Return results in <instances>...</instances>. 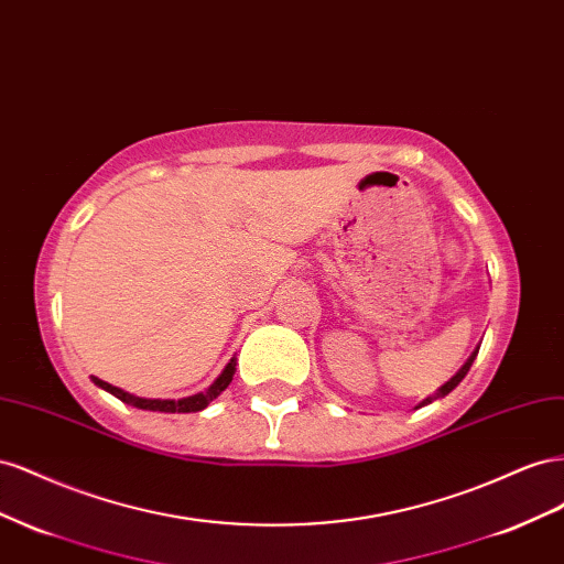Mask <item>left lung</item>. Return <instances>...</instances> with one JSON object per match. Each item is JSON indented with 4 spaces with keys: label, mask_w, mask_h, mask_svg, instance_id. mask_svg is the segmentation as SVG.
Masks as SVG:
<instances>
[{
    "label": "left lung",
    "mask_w": 564,
    "mask_h": 564,
    "mask_svg": "<svg viewBox=\"0 0 564 564\" xmlns=\"http://www.w3.org/2000/svg\"><path fill=\"white\" fill-rule=\"evenodd\" d=\"M475 357H477V351H475V354H473V357H470V359H468V361H465V364H463V368H460V371H458V373H456V376H454V378H452V380H448V382H446V384H442V388H440V392H437V397H427V399H425V401H423V404H421V406H425V404H430V401H432V399H440V397H444V394H448V392H452V390H454V388H456V384H458V382H460V380H463V378H465V376H468V371H470V366H473V361H475Z\"/></svg>",
    "instance_id": "8db88e82"
}]
</instances>
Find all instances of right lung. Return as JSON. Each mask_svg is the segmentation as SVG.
Here are the masks:
<instances>
[{
  "label": "right lung",
  "instance_id": "obj_1",
  "mask_svg": "<svg viewBox=\"0 0 564 564\" xmlns=\"http://www.w3.org/2000/svg\"><path fill=\"white\" fill-rule=\"evenodd\" d=\"M234 373H236V359H231L227 364V368H224L221 376L207 388V392H200V394H193V397H186V399H143V397H134L130 392H124L120 388H112V384L94 378V384H99V388H104L106 392H110L112 397H118L120 401H124V404L130 406H137V409H143V411H160V413H193V411H203L207 404H210L213 399H217L224 390L229 388V382L234 380Z\"/></svg>",
  "mask_w": 564,
  "mask_h": 564
}]
</instances>
